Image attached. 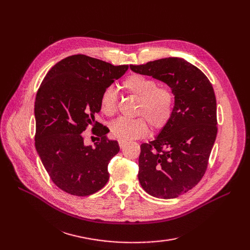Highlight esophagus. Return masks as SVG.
Returning a JSON list of instances; mask_svg holds the SVG:
<instances>
[{
	"label": "esophagus",
	"instance_id": "obj_1",
	"mask_svg": "<svg viewBox=\"0 0 250 250\" xmlns=\"http://www.w3.org/2000/svg\"><path fill=\"white\" fill-rule=\"evenodd\" d=\"M126 142H124V141H119V146H120V148L122 149V148H124L125 146H126Z\"/></svg>",
	"mask_w": 250,
	"mask_h": 250
}]
</instances>
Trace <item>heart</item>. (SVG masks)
<instances>
[{"instance_id": "heart-1", "label": "heart", "mask_w": 250, "mask_h": 250, "mask_svg": "<svg viewBox=\"0 0 250 250\" xmlns=\"http://www.w3.org/2000/svg\"><path fill=\"white\" fill-rule=\"evenodd\" d=\"M126 92L138 98L135 116L137 119L120 118L110 124V133L120 141L129 142L143 138L149 130H161L168 124L173 111L174 98L167 87H157V82L140 74H133L123 81ZM103 113L112 116L117 111L118 95L116 89L108 86L100 98Z\"/></svg>"}]
</instances>
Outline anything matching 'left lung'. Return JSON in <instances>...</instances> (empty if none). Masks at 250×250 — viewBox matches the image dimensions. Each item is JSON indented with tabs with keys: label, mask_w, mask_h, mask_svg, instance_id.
Here are the masks:
<instances>
[{
	"label": "left lung",
	"mask_w": 250,
	"mask_h": 250,
	"mask_svg": "<svg viewBox=\"0 0 250 250\" xmlns=\"http://www.w3.org/2000/svg\"><path fill=\"white\" fill-rule=\"evenodd\" d=\"M132 72L166 83L174 95L168 124L141 145L139 181L148 194L172 199L197 185L217 137L214 88L198 67L178 57L132 65Z\"/></svg>",
	"instance_id": "left-lung-1"
}]
</instances>
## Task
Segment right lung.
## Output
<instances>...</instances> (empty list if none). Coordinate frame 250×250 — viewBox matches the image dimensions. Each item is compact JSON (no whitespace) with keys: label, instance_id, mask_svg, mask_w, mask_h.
<instances>
[{"label":"right lung","instance_id":"1","mask_svg":"<svg viewBox=\"0 0 250 250\" xmlns=\"http://www.w3.org/2000/svg\"><path fill=\"white\" fill-rule=\"evenodd\" d=\"M128 65H112L85 55L60 60L47 73L36 94L35 148L53 183L75 196L92 195L106 185L107 166L120 147L107 127L96 122L103 90L122 77ZM101 126L99 138L85 146L83 131Z\"/></svg>","mask_w":250,"mask_h":250}]
</instances>
